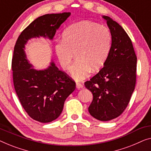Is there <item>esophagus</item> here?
I'll list each match as a JSON object with an SVG mask.
<instances>
[{"label": "esophagus", "instance_id": "1", "mask_svg": "<svg viewBox=\"0 0 151 151\" xmlns=\"http://www.w3.org/2000/svg\"><path fill=\"white\" fill-rule=\"evenodd\" d=\"M76 87L77 89H81L83 88V86L81 83H76Z\"/></svg>", "mask_w": 151, "mask_h": 151}]
</instances>
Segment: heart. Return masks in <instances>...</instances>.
<instances>
[{
	"label": "heart",
	"instance_id": "heart-1",
	"mask_svg": "<svg viewBox=\"0 0 151 151\" xmlns=\"http://www.w3.org/2000/svg\"><path fill=\"white\" fill-rule=\"evenodd\" d=\"M111 35L107 27L90 21H81L65 29L62 42L55 46L57 59L63 70H68L74 59L71 76L83 80L91 70L97 71L105 64L111 47Z\"/></svg>",
	"mask_w": 151,
	"mask_h": 151
}]
</instances>
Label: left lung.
Segmentation results:
<instances>
[{
    "instance_id": "obj_1",
    "label": "left lung",
    "mask_w": 151,
    "mask_h": 151,
    "mask_svg": "<svg viewBox=\"0 0 151 151\" xmlns=\"http://www.w3.org/2000/svg\"><path fill=\"white\" fill-rule=\"evenodd\" d=\"M103 18L111 33V46L104 67L85 86L93 94L90 115L109 121L121 115L130 101L136 82L137 57L124 29L109 16Z\"/></svg>"
}]
</instances>
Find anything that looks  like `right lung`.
Listing matches in <instances>:
<instances>
[{
    "mask_svg": "<svg viewBox=\"0 0 151 151\" xmlns=\"http://www.w3.org/2000/svg\"><path fill=\"white\" fill-rule=\"evenodd\" d=\"M70 16V13L64 12L38 17L20 33L14 46L12 69L15 90L28 115L38 122H50L60 116L65 99L75 90L76 83L54 62L44 70L33 68L27 58L25 45L31 38L52 40Z\"/></svg>",
    "mask_w": 151,
    "mask_h": 151,
    "instance_id": "1",
    "label": "right lung"
}]
</instances>
